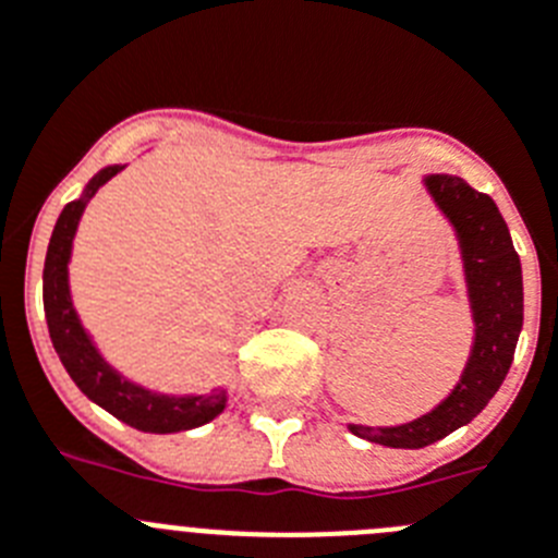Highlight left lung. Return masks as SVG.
Returning a JSON list of instances; mask_svg holds the SVG:
<instances>
[{"mask_svg": "<svg viewBox=\"0 0 558 558\" xmlns=\"http://www.w3.org/2000/svg\"><path fill=\"white\" fill-rule=\"evenodd\" d=\"M423 185L459 240L473 345L457 387L432 412L401 426L349 423L351 434L387 448H426L468 426L504 385L523 329V270L493 198L451 173H428Z\"/></svg>", "mask_w": 558, "mask_h": 558, "instance_id": "left-lung-1", "label": "left lung"}]
</instances>
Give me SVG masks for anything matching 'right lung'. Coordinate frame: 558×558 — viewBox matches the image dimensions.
I'll use <instances>...</instances> for the list:
<instances>
[{
	"label": "right lung",
	"mask_w": 558,
	"mask_h": 558,
	"mask_svg": "<svg viewBox=\"0 0 558 558\" xmlns=\"http://www.w3.org/2000/svg\"><path fill=\"white\" fill-rule=\"evenodd\" d=\"M124 166H107L90 179L82 196L76 202L65 204L54 223L52 240L46 248L44 263V313L49 337L58 351L60 362L85 396L101 409H107L112 417L124 421L126 426L149 434H173L198 428L218 417L227 409V390H209L204 396H168V392L146 390L119 373L105 356L99 354L96 342L82 326L80 315L74 310L69 288V263L71 245H74L76 227L88 207L90 198L96 196L105 182H110Z\"/></svg>",
	"instance_id": "1"
}]
</instances>
